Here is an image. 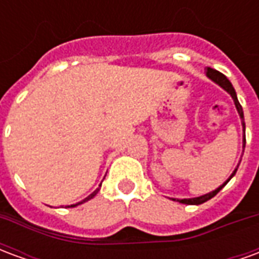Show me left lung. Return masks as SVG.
Returning a JSON list of instances; mask_svg holds the SVG:
<instances>
[{
    "label": "left lung",
    "mask_w": 259,
    "mask_h": 259,
    "mask_svg": "<svg viewBox=\"0 0 259 259\" xmlns=\"http://www.w3.org/2000/svg\"><path fill=\"white\" fill-rule=\"evenodd\" d=\"M206 76L209 77L211 80H213L217 84H219L222 89H225V90L228 91L229 94L232 96V98H233V101H234V105H236V108H237V111H239V115H240V118H241V122H243V129L245 130V123H244V115H243V108H241V105H240V102L239 100H237V96H236V91H234L233 89V85H232V83L229 81V79L225 76L223 73H221V72H218V70H215V69H212V68H208L206 69ZM244 146L245 147V132H244ZM239 168V166H237ZM237 168L234 169V172L232 174V176L229 178L225 183H223L222 186H219L218 187L217 190H213L211 191V193H208V194L205 195H201V197H195V198H185V200H178L179 202H182V204H190V205H198V204H202V202H205V201L208 200H211L212 197H215V195L219 193V191L222 190V187L226 183H228L229 180L232 179L233 178L234 175H236V172H237Z\"/></svg>",
    "instance_id": "8db88e82"
}]
</instances>
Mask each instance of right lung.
I'll list each match as a JSON object with an SVG mask.
<instances>
[{
    "label": "right lung",
    "instance_id": "right-lung-1",
    "mask_svg": "<svg viewBox=\"0 0 259 259\" xmlns=\"http://www.w3.org/2000/svg\"><path fill=\"white\" fill-rule=\"evenodd\" d=\"M100 187H101V186H100ZM98 190H100V189H97V190L94 191V193H93V194H90V195H89V197H87V198H84V200L81 201V202H79V204H83V202H85V201L91 200V198H93V197H94V195H96L97 193H98ZM79 204H76V205H79ZM76 205H73V206H76Z\"/></svg>",
    "mask_w": 259,
    "mask_h": 259
}]
</instances>
